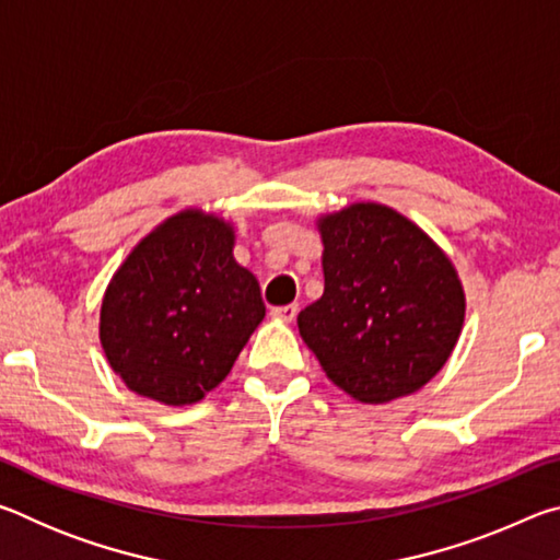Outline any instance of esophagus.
<instances>
[{"instance_id":"obj_1","label":"esophagus","mask_w":560,"mask_h":560,"mask_svg":"<svg viewBox=\"0 0 560 560\" xmlns=\"http://www.w3.org/2000/svg\"><path fill=\"white\" fill-rule=\"evenodd\" d=\"M299 314V303H287V306H273L271 308V316L279 318V320H287V324H291L293 318H296Z\"/></svg>"}]
</instances>
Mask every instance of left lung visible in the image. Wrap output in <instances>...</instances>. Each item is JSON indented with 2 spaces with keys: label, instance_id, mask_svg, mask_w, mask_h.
<instances>
[{
  "label": "left lung",
  "instance_id": "left-lung-1",
  "mask_svg": "<svg viewBox=\"0 0 560 560\" xmlns=\"http://www.w3.org/2000/svg\"><path fill=\"white\" fill-rule=\"evenodd\" d=\"M324 296L299 314V334L340 390L390 402L430 383L464 324V291L420 226L360 202L318 222Z\"/></svg>",
  "mask_w": 560,
  "mask_h": 560
}]
</instances>
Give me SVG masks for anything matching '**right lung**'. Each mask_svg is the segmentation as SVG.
<instances>
[{
  "instance_id": "add662e5",
  "label": "right lung",
  "mask_w": 560,
  "mask_h": 560,
  "mask_svg": "<svg viewBox=\"0 0 560 560\" xmlns=\"http://www.w3.org/2000/svg\"><path fill=\"white\" fill-rule=\"evenodd\" d=\"M234 230L187 210L150 232L113 273L101 346L132 393L192 405L232 371L264 308L259 281L234 261Z\"/></svg>"
}]
</instances>
